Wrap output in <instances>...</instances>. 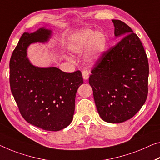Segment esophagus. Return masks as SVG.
Masks as SVG:
<instances>
[{
    "label": "esophagus",
    "mask_w": 160,
    "mask_h": 160,
    "mask_svg": "<svg viewBox=\"0 0 160 160\" xmlns=\"http://www.w3.org/2000/svg\"><path fill=\"white\" fill-rule=\"evenodd\" d=\"M82 76L84 80H87L88 78V77H89V73L87 72V71H83L82 72Z\"/></svg>",
    "instance_id": "esophagus-1"
}]
</instances>
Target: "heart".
Returning a JSON list of instances; mask_svg holds the SVG:
<instances>
[{
	"mask_svg": "<svg viewBox=\"0 0 160 160\" xmlns=\"http://www.w3.org/2000/svg\"><path fill=\"white\" fill-rule=\"evenodd\" d=\"M107 44V37L103 32L84 29L73 34L68 48L74 54H81L87 49L86 61L88 63H94L104 54Z\"/></svg>",
	"mask_w": 160,
	"mask_h": 160,
	"instance_id": "b5f03b06",
	"label": "heart"
}]
</instances>
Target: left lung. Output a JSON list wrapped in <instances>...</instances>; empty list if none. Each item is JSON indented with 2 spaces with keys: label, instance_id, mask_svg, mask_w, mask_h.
Masks as SVG:
<instances>
[{
  "label": "left lung",
  "instance_id": "1",
  "mask_svg": "<svg viewBox=\"0 0 160 160\" xmlns=\"http://www.w3.org/2000/svg\"><path fill=\"white\" fill-rule=\"evenodd\" d=\"M112 22L114 36L122 39L97 61L88 83L101 118L121 123L133 117L146 102L149 64L137 34L124 22Z\"/></svg>",
  "mask_w": 160,
  "mask_h": 160
}]
</instances>
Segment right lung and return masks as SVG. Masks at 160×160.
<instances>
[{"instance_id": "obj_1", "label": "right lung", "mask_w": 160, "mask_h": 160, "mask_svg": "<svg viewBox=\"0 0 160 160\" xmlns=\"http://www.w3.org/2000/svg\"><path fill=\"white\" fill-rule=\"evenodd\" d=\"M52 31L41 28L23 33L10 60V86L22 117L47 131H59L72 122L78 88L83 83L80 71L63 72L57 67H38L27 57L32 43H47Z\"/></svg>"}]
</instances>
